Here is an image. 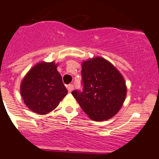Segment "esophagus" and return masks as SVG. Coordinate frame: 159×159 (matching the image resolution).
Returning <instances> with one entry per match:
<instances>
[{
	"instance_id": "esophagus-1",
	"label": "esophagus",
	"mask_w": 159,
	"mask_h": 159,
	"mask_svg": "<svg viewBox=\"0 0 159 159\" xmlns=\"http://www.w3.org/2000/svg\"><path fill=\"white\" fill-rule=\"evenodd\" d=\"M67 90H68L69 92H72V90H73V89H74L73 84H68V85H67Z\"/></svg>"
}]
</instances>
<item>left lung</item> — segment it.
<instances>
[{
  "mask_svg": "<svg viewBox=\"0 0 159 159\" xmlns=\"http://www.w3.org/2000/svg\"><path fill=\"white\" fill-rule=\"evenodd\" d=\"M83 92H71L89 118L103 121L112 118L122 107L127 95L125 80L106 59L93 57L82 63Z\"/></svg>",
  "mask_w": 159,
  "mask_h": 159,
  "instance_id": "left-lung-1",
  "label": "left lung"
}]
</instances>
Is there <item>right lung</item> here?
Segmentation results:
<instances>
[{"instance_id": "obj_1", "label": "right lung", "mask_w": 159, "mask_h": 159, "mask_svg": "<svg viewBox=\"0 0 159 159\" xmlns=\"http://www.w3.org/2000/svg\"><path fill=\"white\" fill-rule=\"evenodd\" d=\"M54 62H40L26 74L21 83V97L31 111L39 115L51 112L66 96L67 90Z\"/></svg>"}]
</instances>
